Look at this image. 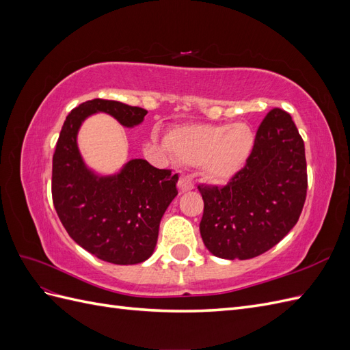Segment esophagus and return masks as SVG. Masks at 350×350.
I'll list each match as a JSON object with an SVG mask.
<instances>
[{"label":"esophagus","instance_id":"obj_1","mask_svg":"<svg viewBox=\"0 0 350 350\" xmlns=\"http://www.w3.org/2000/svg\"><path fill=\"white\" fill-rule=\"evenodd\" d=\"M178 188H179V191H181V193L189 191V189L194 188L193 179L189 178L188 175H183L181 178H179V181H178Z\"/></svg>","mask_w":350,"mask_h":350}]
</instances>
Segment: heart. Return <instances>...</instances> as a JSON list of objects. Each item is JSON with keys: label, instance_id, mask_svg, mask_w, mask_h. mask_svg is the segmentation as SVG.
Instances as JSON below:
<instances>
[{"label": "heart", "instance_id": "b5f03b06", "mask_svg": "<svg viewBox=\"0 0 350 350\" xmlns=\"http://www.w3.org/2000/svg\"><path fill=\"white\" fill-rule=\"evenodd\" d=\"M166 144L179 161L203 163L210 176L226 179L245 165L254 147V133L243 122L184 125L169 133Z\"/></svg>", "mask_w": 350, "mask_h": 350}]
</instances>
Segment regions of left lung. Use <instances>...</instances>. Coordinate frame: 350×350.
Here are the masks:
<instances>
[{"label": "left lung", "mask_w": 350, "mask_h": 350, "mask_svg": "<svg viewBox=\"0 0 350 350\" xmlns=\"http://www.w3.org/2000/svg\"><path fill=\"white\" fill-rule=\"evenodd\" d=\"M200 234L226 260H248L279 243L298 221L308 188L305 146L292 116L273 108L261 121L245 165L226 185H198Z\"/></svg>", "instance_id": "1"}]
</instances>
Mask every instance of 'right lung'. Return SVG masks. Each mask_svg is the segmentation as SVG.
<instances>
[{
    "label": "right lung",
    "mask_w": 350,
    "mask_h": 350,
    "mask_svg": "<svg viewBox=\"0 0 350 350\" xmlns=\"http://www.w3.org/2000/svg\"><path fill=\"white\" fill-rule=\"evenodd\" d=\"M94 112H107L125 126L140 124L147 113L107 99L74 108L52 157V201L62 226L81 248L112 264H139L153 254L161 219L178 194V174L133 159L118 175L94 176L77 147L80 125Z\"/></svg>",
    "instance_id": "obj_1"
}]
</instances>
